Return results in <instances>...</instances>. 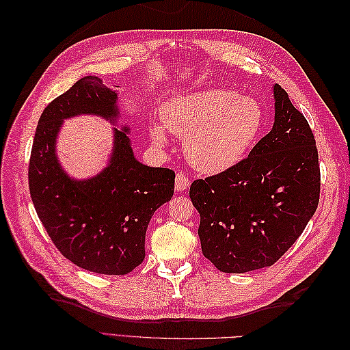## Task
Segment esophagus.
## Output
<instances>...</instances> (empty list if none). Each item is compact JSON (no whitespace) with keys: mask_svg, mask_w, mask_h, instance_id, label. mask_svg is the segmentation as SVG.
Wrapping results in <instances>:
<instances>
[{"mask_svg":"<svg viewBox=\"0 0 350 350\" xmlns=\"http://www.w3.org/2000/svg\"><path fill=\"white\" fill-rule=\"evenodd\" d=\"M174 185H176V189L177 191H185V189H188L189 188V179L185 174H182V173H179L176 176V182H174Z\"/></svg>","mask_w":350,"mask_h":350,"instance_id":"obj_1","label":"esophagus"}]
</instances>
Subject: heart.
<instances>
[{
	"label": "heart",
	"mask_w": 350,
	"mask_h": 350,
	"mask_svg": "<svg viewBox=\"0 0 350 350\" xmlns=\"http://www.w3.org/2000/svg\"><path fill=\"white\" fill-rule=\"evenodd\" d=\"M163 126L183 138L189 163L202 173L213 174L239 162L254 143L263 124L258 102L227 88L174 96L161 108ZM152 138L165 143V132L154 124Z\"/></svg>",
	"instance_id": "heart-1"
}]
</instances>
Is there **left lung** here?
<instances>
[{"mask_svg":"<svg viewBox=\"0 0 350 350\" xmlns=\"http://www.w3.org/2000/svg\"><path fill=\"white\" fill-rule=\"evenodd\" d=\"M275 122L248 158L194 180L202 251L217 269L243 273L273 265L302 234L321 196L316 139L284 88L273 85Z\"/></svg>","mask_w":350,"mask_h":350,"instance_id":"obj_1","label":"left lung"}]
</instances>
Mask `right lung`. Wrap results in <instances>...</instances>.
Returning <instances> with one entry per match:
<instances>
[{
  "label": "right lung",
  "mask_w": 350,
  "mask_h": 350,
  "mask_svg": "<svg viewBox=\"0 0 350 350\" xmlns=\"http://www.w3.org/2000/svg\"><path fill=\"white\" fill-rule=\"evenodd\" d=\"M94 114L117 120V93L98 77H84L43 109L28 167L29 194L57 250L85 271L124 275L146 257V230L154 211L174 192V171L141 163L129 129L114 128L108 167L75 180L64 173L55 141L64 118Z\"/></svg>",
  "instance_id": "right-lung-1"
}]
</instances>
